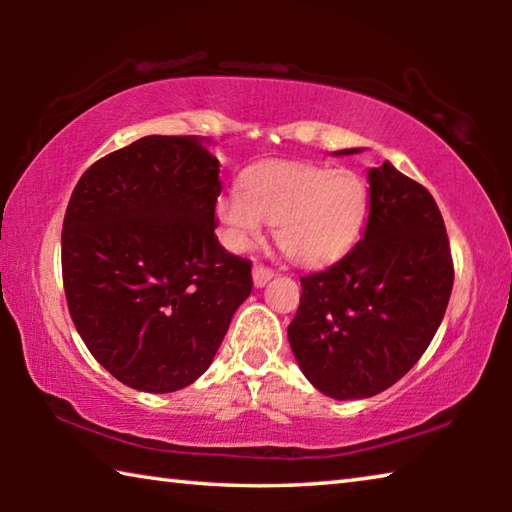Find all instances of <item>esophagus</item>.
Returning a JSON list of instances; mask_svg holds the SVG:
<instances>
[{
    "label": "esophagus",
    "mask_w": 512,
    "mask_h": 512,
    "mask_svg": "<svg viewBox=\"0 0 512 512\" xmlns=\"http://www.w3.org/2000/svg\"><path fill=\"white\" fill-rule=\"evenodd\" d=\"M275 273L271 271V268L268 266H264V264H255L253 266V284L257 289H262V287H266V282L271 280Z\"/></svg>",
    "instance_id": "esophagus-1"
}]
</instances>
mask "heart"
I'll return each instance as SVG.
<instances>
[{"label":"heart","mask_w":512,"mask_h":512,"mask_svg":"<svg viewBox=\"0 0 512 512\" xmlns=\"http://www.w3.org/2000/svg\"><path fill=\"white\" fill-rule=\"evenodd\" d=\"M214 212L232 248L257 241L266 221L289 259L323 266L357 244L368 221L370 189L350 169L275 162L250 171L244 189L223 194Z\"/></svg>","instance_id":"b5f03b06"}]
</instances>
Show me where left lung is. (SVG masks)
I'll use <instances>...</instances> for the list:
<instances>
[{
    "label": "left lung",
    "mask_w": 512,
    "mask_h": 512,
    "mask_svg": "<svg viewBox=\"0 0 512 512\" xmlns=\"http://www.w3.org/2000/svg\"><path fill=\"white\" fill-rule=\"evenodd\" d=\"M368 183L361 241L327 271L300 277V307L289 325L302 375L334 400H366L402 379L443 323L454 284L433 196L388 160L368 169Z\"/></svg>",
    "instance_id": "obj_1"
}]
</instances>
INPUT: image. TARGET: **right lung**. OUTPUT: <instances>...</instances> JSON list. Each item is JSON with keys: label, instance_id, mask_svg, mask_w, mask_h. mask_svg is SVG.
<instances>
[{"label": "right lung", "instance_id": "add662e5", "mask_svg": "<svg viewBox=\"0 0 512 512\" xmlns=\"http://www.w3.org/2000/svg\"><path fill=\"white\" fill-rule=\"evenodd\" d=\"M210 144L146 135L94 162L69 198V314L92 357L135 391L194 384L253 291L248 259L214 235L223 183Z\"/></svg>", "mask_w": 512, "mask_h": 512}]
</instances>
